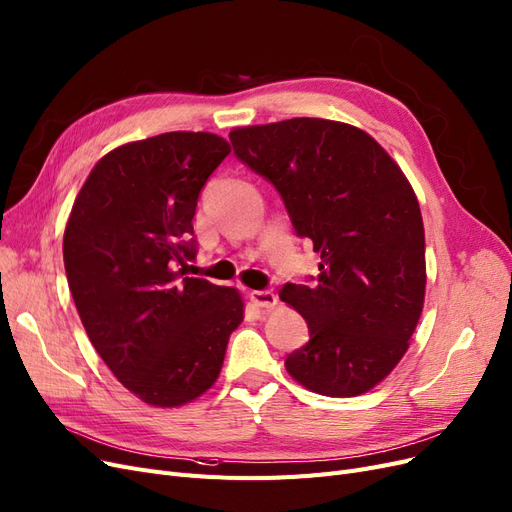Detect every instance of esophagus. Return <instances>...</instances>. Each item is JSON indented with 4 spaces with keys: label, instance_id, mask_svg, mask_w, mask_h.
<instances>
[{
    "label": "esophagus",
    "instance_id": "1",
    "mask_svg": "<svg viewBox=\"0 0 512 512\" xmlns=\"http://www.w3.org/2000/svg\"><path fill=\"white\" fill-rule=\"evenodd\" d=\"M249 297L257 308H274L278 304V297L272 291H251Z\"/></svg>",
    "mask_w": 512,
    "mask_h": 512
}]
</instances>
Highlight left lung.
I'll return each instance as SVG.
<instances>
[{
  "label": "left lung",
  "instance_id": "1",
  "mask_svg": "<svg viewBox=\"0 0 512 512\" xmlns=\"http://www.w3.org/2000/svg\"><path fill=\"white\" fill-rule=\"evenodd\" d=\"M230 141L320 253L312 289L280 291L310 331L287 356L289 375L337 399L369 392L405 356L424 308V223L411 183L380 143L344 122L244 126Z\"/></svg>",
  "mask_w": 512,
  "mask_h": 512
}]
</instances>
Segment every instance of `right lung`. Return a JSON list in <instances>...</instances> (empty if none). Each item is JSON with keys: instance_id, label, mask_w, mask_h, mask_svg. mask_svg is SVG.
Segmentation results:
<instances>
[{"instance_id": "obj_1", "label": "right lung", "mask_w": 512, "mask_h": 512, "mask_svg": "<svg viewBox=\"0 0 512 512\" xmlns=\"http://www.w3.org/2000/svg\"><path fill=\"white\" fill-rule=\"evenodd\" d=\"M232 147L213 132H164L111 149L73 202L63 236L69 291L94 350L147 405L211 388L244 301L183 276L196 257L200 189Z\"/></svg>"}]
</instances>
